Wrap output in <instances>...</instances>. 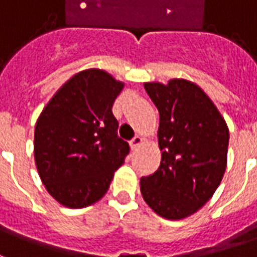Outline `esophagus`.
<instances>
[{
	"instance_id": "obj_1",
	"label": "esophagus",
	"mask_w": 257,
	"mask_h": 257,
	"mask_svg": "<svg viewBox=\"0 0 257 257\" xmlns=\"http://www.w3.org/2000/svg\"><path fill=\"white\" fill-rule=\"evenodd\" d=\"M142 142H143V138L138 135V136H135L134 139L131 141V147H132V149H134V150H135V149H138V147L141 146Z\"/></svg>"
}]
</instances>
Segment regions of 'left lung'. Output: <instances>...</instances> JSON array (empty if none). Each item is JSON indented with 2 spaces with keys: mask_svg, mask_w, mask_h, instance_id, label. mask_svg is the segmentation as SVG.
Wrapping results in <instances>:
<instances>
[{
  "mask_svg": "<svg viewBox=\"0 0 257 257\" xmlns=\"http://www.w3.org/2000/svg\"><path fill=\"white\" fill-rule=\"evenodd\" d=\"M160 114L157 171L141 179L142 196L167 220L196 213L213 196L227 168L229 132L214 103L185 79L145 83Z\"/></svg>",
  "mask_w": 257,
  "mask_h": 257,
  "instance_id": "left-lung-1",
  "label": "left lung"
}]
</instances>
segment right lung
Here are the masks:
<instances>
[{"mask_svg": "<svg viewBox=\"0 0 257 257\" xmlns=\"http://www.w3.org/2000/svg\"><path fill=\"white\" fill-rule=\"evenodd\" d=\"M123 83L101 69L76 73L41 111L35 161L47 192L69 209L98 202L129 153L112 104Z\"/></svg>", "mask_w": 257, "mask_h": 257, "instance_id": "1", "label": "right lung"}]
</instances>
